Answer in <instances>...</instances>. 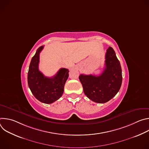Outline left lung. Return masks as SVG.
Wrapping results in <instances>:
<instances>
[{
  "label": "left lung",
  "instance_id": "obj_1",
  "mask_svg": "<svg viewBox=\"0 0 149 149\" xmlns=\"http://www.w3.org/2000/svg\"><path fill=\"white\" fill-rule=\"evenodd\" d=\"M105 68L99 76L81 74L79 79L84 94L91 100L105 103L119 91L122 83V71L120 61L111 47L105 54Z\"/></svg>",
  "mask_w": 149,
  "mask_h": 149
}]
</instances>
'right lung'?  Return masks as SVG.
<instances>
[{
  "label": "right lung",
  "mask_w": 149,
  "mask_h": 149,
  "mask_svg": "<svg viewBox=\"0 0 149 149\" xmlns=\"http://www.w3.org/2000/svg\"><path fill=\"white\" fill-rule=\"evenodd\" d=\"M43 48L44 46L40 47L31 59L28 73V82L32 93L38 100L43 103L51 104L63 94L69 71L66 68H61L54 77H45L38 68L39 54Z\"/></svg>",
  "instance_id": "obj_1"
}]
</instances>
